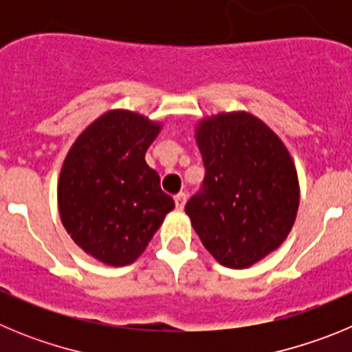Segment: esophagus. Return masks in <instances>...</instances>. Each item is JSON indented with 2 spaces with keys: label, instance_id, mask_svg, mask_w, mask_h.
I'll return each instance as SVG.
<instances>
[{
  "label": "esophagus",
  "instance_id": "obj_1",
  "mask_svg": "<svg viewBox=\"0 0 352 352\" xmlns=\"http://www.w3.org/2000/svg\"><path fill=\"white\" fill-rule=\"evenodd\" d=\"M174 203H176V208H178V210H183V208H185V203H186L185 192H182V194H178V195H174Z\"/></svg>",
  "mask_w": 352,
  "mask_h": 352
}]
</instances>
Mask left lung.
Wrapping results in <instances>:
<instances>
[{"instance_id": "8db88e82", "label": "left lung", "mask_w": 352, "mask_h": 352, "mask_svg": "<svg viewBox=\"0 0 352 352\" xmlns=\"http://www.w3.org/2000/svg\"><path fill=\"white\" fill-rule=\"evenodd\" d=\"M197 144L206 173L186 214L222 266L248 268L278 248L294 223V164L280 139L247 113L204 120Z\"/></svg>"}]
</instances>
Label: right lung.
I'll list each match as a JSON object with an SVG mask.
<instances>
[{
  "label": "right lung",
  "mask_w": 352,
  "mask_h": 352,
  "mask_svg": "<svg viewBox=\"0 0 352 352\" xmlns=\"http://www.w3.org/2000/svg\"><path fill=\"white\" fill-rule=\"evenodd\" d=\"M160 125L130 111H111L79 135L65 158L60 217L72 239L109 266L141 256L174 208L144 155Z\"/></svg>",
  "instance_id": "add662e5"
}]
</instances>
